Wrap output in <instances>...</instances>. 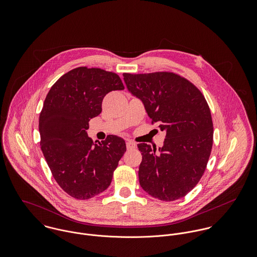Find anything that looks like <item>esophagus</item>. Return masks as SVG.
<instances>
[{
  "label": "esophagus",
  "mask_w": 257,
  "mask_h": 257,
  "mask_svg": "<svg viewBox=\"0 0 257 257\" xmlns=\"http://www.w3.org/2000/svg\"><path fill=\"white\" fill-rule=\"evenodd\" d=\"M126 148H127V150L136 149L137 148V145H136V143L128 141V142H126Z\"/></svg>",
  "instance_id": "34e87169"
}]
</instances>
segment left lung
Here are the masks:
<instances>
[{
	"label": "left lung",
	"instance_id": "1",
	"mask_svg": "<svg viewBox=\"0 0 257 257\" xmlns=\"http://www.w3.org/2000/svg\"><path fill=\"white\" fill-rule=\"evenodd\" d=\"M128 91L140 98L151 118L166 133L163 147L139 144V178L148 195L161 201L186 196L202 178L213 147L209 105L189 80L173 72L123 73Z\"/></svg>",
	"mask_w": 257,
	"mask_h": 257
}]
</instances>
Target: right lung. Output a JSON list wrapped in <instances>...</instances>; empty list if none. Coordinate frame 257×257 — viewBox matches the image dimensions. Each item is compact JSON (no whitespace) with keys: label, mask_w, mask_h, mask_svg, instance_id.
Segmentation results:
<instances>
[{"label":"right lung","mask_w":257,"mask_h":257,"mask_svg":"<svg viewBox=\"0 0 257 257\" xmlns=\"http://www.w3.org/2000/svg\"><path fill=\"white\" fill-rule=\"evenodd\" d=\"M123 89L117 74L82 66L61 76L44 100L40 147L55 181L77 200L105 191L125 152L122 139L109 136L96 144L86 132L90 119L101 113L104 97Z\"/></svg>","instance_id":"add662e5"}]
</instances>
